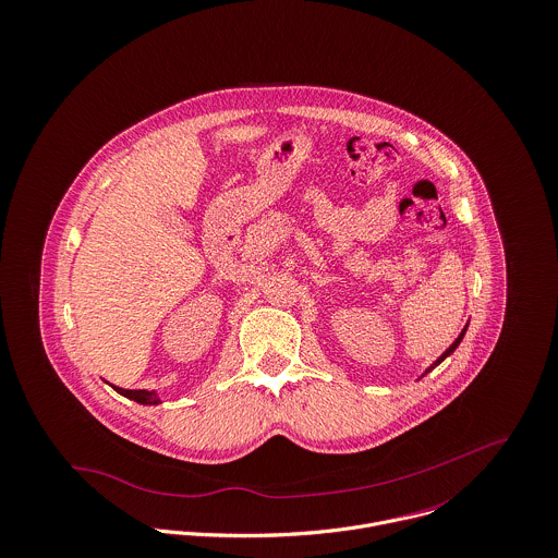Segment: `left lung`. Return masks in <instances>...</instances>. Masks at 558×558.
<instances>
[{
  "instance_id": "1",
  "label": "left lung",
  "mask_w": 558,
  "mask_h": 558,
  "mask_svg": "<svg viewBox=\"0 0 558 558\" xmlns=\"http://www.w3.org/2000/svg\"><path fill=\"white\" fill-rule=\"evenodd\" d=\"M466 327H469V323H466V325H464V329H462V331H460V336H458V338H456V340H453V344H451V347H449V349H447V351H445V353H442V355H440V357H438V360H436V362H434L433 366H430V368H428V371L424 372V374H422V376H426V374H428V372L434 371V368H436V366H438V364H440V362H442V360H445V357H449V355H451V353H453V351H456V349H458V344H460V342H462V338H464V333H466Z\"/></svg>"
}]
</instances>
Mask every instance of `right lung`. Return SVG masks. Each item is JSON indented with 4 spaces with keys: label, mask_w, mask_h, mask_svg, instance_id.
<instances>
[{
    "label": "right lung",
    "mask_w": 558,
    "mask_h": 558,
    "mask_svg": "<svg viewBox=\"0 0 558 558\" xmlns=\"http://www.w3.org/2000/svg\"><path fill=\"white\" fill-rule=\"evenodd\" d=\"M116 387V385H113ZM118 393H122L125 398L138 402V404H160V398L156 391H147V389H122V387H116Z\"/></svg>",
    "instance_id": "obj_1"
}]
</instances>
